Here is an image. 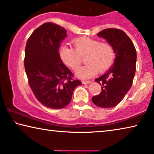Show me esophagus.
Instances as JSON below:
<instances>
[{
	"label": "esophagus",
	"instance_id": "1",
	"mask_svg": "<svg viewBox=\"0 0 154 154\" xmlns=\"http://www.w3.org/2000/svg\"><path fill=\"white\" fill-rule=\"evenodd\" d=\"M82 83L83 84H89V83H90V81H82Z\"/></svg>",
	"mask_w": 154,
	"mask_h": 154
}]
</instances>
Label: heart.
<instances>
[{"label": "heart", "mask_w": 154, "mask_h": 154, "mask_svg": "<svg viewBox=\"0 0 154 154\" xmlns=\"http://www.w3.org/2000/svg\"><path fill=\"white\" fill-rule=\"evenodd\" d=\"M72 43L75 49L66 45L60 48V57L66 66L75 70L82 63V58L85 56L84 62L86 64L75 72L80 79H89L94 76L98 71H105L113 61L114 49L110 43H100L87 36L75 38Z\"/></svg>", "instance_id": "1"}]
</instances>
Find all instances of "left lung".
I'll return each instance as SVG.
<instances>
[{"label":"left lung","instance_id":"obj_1","mask_svg":"<svg viewBox=\"0 0 154 154\" xmlns=\"http://www.w3.org/2000/svg\"><path fill=\"white\" fill-rule=\"evenodd\" d=\"M113 46L114 62L107 72L96 78L102 91L93 96L92 102L101 108H112L121 102L132 86L136 71L137 51L134 44L124 31L106 28L97 34Z\"/></svg>","mask_w":154,"mask_h":154}]
</instances>
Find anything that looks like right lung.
<instances>
[{
	"instance_id": "1",
	"label": "right lung",
	"mask_w": 154,
	"mask_h": 154,
	"mask_svg": "<svg viewBox=\"0 0 154 154\" xmlns=\"http://www.w3.org/2000/svg\"><path fill=\"white\" fill-rule=\"evenodd\" d=\"M66 30L53 23H45L27 41L24 66L28 83L36 99L46 107L58 109L69 105L75 88L82 85L72 80V73L59 54Z\"/></svg>"
}]
</instances>
